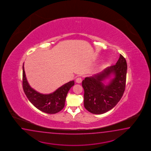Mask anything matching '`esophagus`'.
<instances>
[{"label":"esophagus","instance_id":"1","mask_svg":"<svg viewBox=\"0 0 151 151\" xmlns=\"http://www.w3.org/2000/svg\"><path fill=\"white\" fill-rule=\"evenodd\" d=\"M82 81H83L82 78H80V77H78V78H77V79H76V83H81Z\"/></svg>","mask_w":151,"mask_h":151}]
</instances>
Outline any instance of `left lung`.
I'll return each mask as SVG.
<instances>
[{
    "label": "left lung",
    "mask_w": 151,
    "mask_h": 151,
    "mask_svg": "<svg viewBox=\"0 0 151 151\" xmlns=\"http://www.w3.org/2000/svg\"><path fill=\"white\" fill-rule=\"evenodd\" d=\"M127 63L120 55L115 65L104 69L100 73L86 77L82 82L84 89V106L94 114H102L112 109L124 94L126 84ZM111 75L114 78L105 86L103 81Z\"/></svg>",
    "instance_id": "obj_1"
}]
</instances>
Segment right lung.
<instances>
[{
  "mask_svg": "<svg viewBox=\"0 0 151 151\" xmlns=\"http://www.w3.org/2000/svg\"><path fill=\"white\" fill-rule=\"evenodd\" d=\"M22 66V86L25 94L30 102L36 108L43 112L53 114L59 112L65 106V99L68 92L74 85L73 80L65 83L49 94H43L36 91L30 86Z\"/></svg>",
  "mask_w": 151,
  "mask_h": 151,
  "instance_id": "obj_1",
  "label": "right lung"
}]
</instances>
